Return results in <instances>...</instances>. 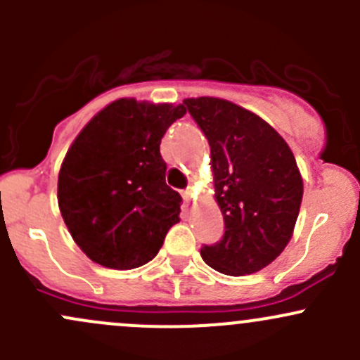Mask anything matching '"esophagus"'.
<instances>
[{"instance_id": "34e87169", "label": "esophagus", "mask_w": 360, "mask_h": 360, "mask_svg": "<svg viewBox=\"0 0 360 360\" xmlns=\"http://www.w3.org/2000/svg\"><path fill=\"white\" fill-rule=\"evenodd\" d=\"M183 200H184V205L186 207H190L191 205V190H184L183 193Z\"/></svg>"}]
</instances>
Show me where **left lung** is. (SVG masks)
I'll return each instance as SVG.
<instances>
[{"label":"left lung","mask_w":360,"mask_h":360,"mask_svg":"<svg viewBox=\"0 0 360 360\" xmlns=\"http://www.w3.org/2000/svg\"><path fill=\"white\" fill-rule=\"evenodd\" d=\"M210 146L216 202L224 219L202 259L224 275H249L277 259L292 237L303 179L291 148L263 118L217 97L184 99Z\"/></svg>","instance_id":"obj_1"}]
</instances>
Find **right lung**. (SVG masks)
I'll return each instance as SVG.
<instances>
[{"label":"right lung","mask_w":360,"mask_h":360,"mask_svg":"<svg viewBox=\"0 0 360 360\" xmlns=\"http://www.w3.org/2000/svg\"><path fill=\"white\" fill-rule=\"evenodd\" d=\"M183 106L118 99L83 127L60 165L57 200L72 240L97 264L132 270L153 259L179 223L167 186L163 134Z\"/></svg>","instance_id":"add662e5"}]
</instances>
